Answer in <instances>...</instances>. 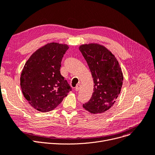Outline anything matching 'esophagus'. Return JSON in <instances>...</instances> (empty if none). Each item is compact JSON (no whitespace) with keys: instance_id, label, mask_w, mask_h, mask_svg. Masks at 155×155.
Returning a JSON list of instances; mask_svg holds the SVG:
<instances>
[{"instance_id":"obj_1","label":"esophagus","mask_w":155,"mask_h":155,"mask_svg":"<svg viewBox=\"0 0 155 155\" xmlns=\"http://www.w3.org/2000/svg\"><path fill=\"white\" fill-rule=\"evenodd\" d=\"M80 87H81V85L80 84H77L76 87H75V91H78L80 90Z\"/></svg>"}]
</instances>
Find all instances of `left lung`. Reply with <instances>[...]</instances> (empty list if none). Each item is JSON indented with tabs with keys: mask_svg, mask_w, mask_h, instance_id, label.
Masks as SVG:
<instances>
[{
	"mask_svg": "<svg viewBox=\"0 0 155 155\" xmlns=\"http://www.w3.org/2000/svg\"><path fill=\"white\" fill-rule=\"evenodd\" d=\"M79 50L85 59L94 80V92L83 107L91 113L109 109L120 94L123 75L119 64L112 53L103 46L89 44Z\"/></svg>",
	"mask_w": 155,
	"mask_h": 155,
	"instance_id": "8db88e82",
	"label": "left lung"
}]
</instances>
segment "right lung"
I'll return each mask as SVG.
<instances>
[{"label": "right lung", "instance_id": "obj_1", "mask_svg": "<svg viewBox=\"0 0 155 155\" xmlns=\"http://www.w3.org/2000/svg\"><path fill=\"white\" fill-rule=\"evenodd\" d=\"M68 49L66 45L48 44L32 54L24 65L21 75L22 92L31 106L39 111L53 110L71 91L60 70Z\"/></svg>", "mask_w": 155, "mask_h": 155}]
</instances>
